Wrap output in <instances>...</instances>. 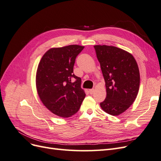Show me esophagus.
I'll return each instance as SVG.
<instances>
[{"label": "esophagus", "instance_id": "1", "mask_svg": "<svg viewBox=\"0 0 161 161\" xmlns=\"http://www.w3.org/2000/svg\"><path fill=\"white\" fill-rule=\"evenodd\" d=\"M89 93H90L91 95L93 94V93H94V92H95V89H89Z\"/></svg>", "mask_w": 161, "mask_h": 161}]
</instances>
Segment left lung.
<instances>
[{"instance_id":"obj_1","label":"left lung","mask_w":161,"mask_h":161,"mask_svg":"<svg viewBox=\"0 0 161 161\" xmlns=\"http://www.w3.org/2000/svg\"><path fill=\"white\" fill-rule=\"evenodd\" d=\"M105 82L107 96L100 103L109 115L118 116L132 105L138 93L140 72L131 53L112 46H94Z\"/></svg>"}]
</instances>
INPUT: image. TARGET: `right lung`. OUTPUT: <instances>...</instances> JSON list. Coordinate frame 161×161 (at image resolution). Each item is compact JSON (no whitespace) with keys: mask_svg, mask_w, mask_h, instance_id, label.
I'll return each instance as SVG.
<instances>
[{"mask_svg":"<svg viewBox=\"0 0 161 161\" xmlns=\"http://www.w3.org/2000/svg\"><path fill=\"white\" fill-rule=\"evenodd\" d=\"M84 47L70 45L50 48L38 64L36 77L38 96L48 110L60 118L75 115L85 97L81 79L73 74L76 57ZM73 79L76 80L72 83Z\"/></svg>","mask_w":161,"mask_h":161,"instance_id":"obj_1","label":"right lung"}]
</instances>
